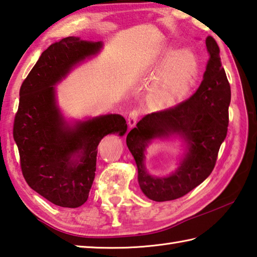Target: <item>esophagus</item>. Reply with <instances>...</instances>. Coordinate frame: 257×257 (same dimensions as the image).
I'll use <instances>...</instances> for the list:
<instances>
[{"label":"esophagus","instance_id":"esophagus-1","mask_svg":"<svg viewBox=\"0 0 257 257\" xmlns=\"http://www.w3.org/2000/svg\"><path fill=\"white\" fill-rule=\"evenodd\" d=\"M139 114H141V112H139L138 110L130 111L129 116H128V123H129L130 127H134V125L137 123V120L139 118Z\"/></svg>","mask_w":257,"mask_h":257}]
</instances>
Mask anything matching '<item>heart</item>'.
Returning a JSON list of instances; mask_svg holds the SVG:
<instances>
[{"label":"heart","instance_id":"1","mask_svg":"<svg viewBox=\"0 0 257 257\" xmlns=\"http://www.w3.org/2000/svg\"><path fill=\"white\" fill-rule=\"evenodd\" d=\"M163 65L152 87V97L156 104L169 106L188 94L199 72L198 60L192 51L166 48L162 53Z\"/></svg>","mask_w":257,"mask_h":257}]
</instances>
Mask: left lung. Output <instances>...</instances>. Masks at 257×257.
<instances>
[{
	"mask_svg": "<svg viewBox=\"0 0 257 257\" xmlns=\"http://www.w3.org/2000/svg\"><path fill=\"white\" fill-rule=\"evenodd\" d=\"M209 62L203 81L192 96L171 108L149 113L127 135V146L136 161L138 183L154 201L183 197L211 174L229 123L230 85L221 66L220 50L212 37L206 40ZM177 134L188 144V153L175 174L153 178L143 166L144 147L156 137Z\"/></svg>",
	"mask_w": 257,
	"mask_h": 257,
	"instance_id": "8db88e82",
	"label": "left lung"
}]
</instances>
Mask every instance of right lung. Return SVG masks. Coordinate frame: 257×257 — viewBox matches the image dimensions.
<instances>
[{"label":"right lung","instance_id":"add662e5","mask_svg":"<svg viewBox=\"0 0 257 257\" xmlns=\"http://www.w3.org/2000/svg\"><path fill=\"white\" fill-rule=\"evenodd\" d=\"M102 43L67 37L46 49L20 87L13 138L28 185L51 203L77 208L86 202L94 181L97 146L109 134L127 132L119 114L65 125L55 87L73 66L95 55Z\"/></svg>","mask_w":257,"mask_h":257}]
</instances>
